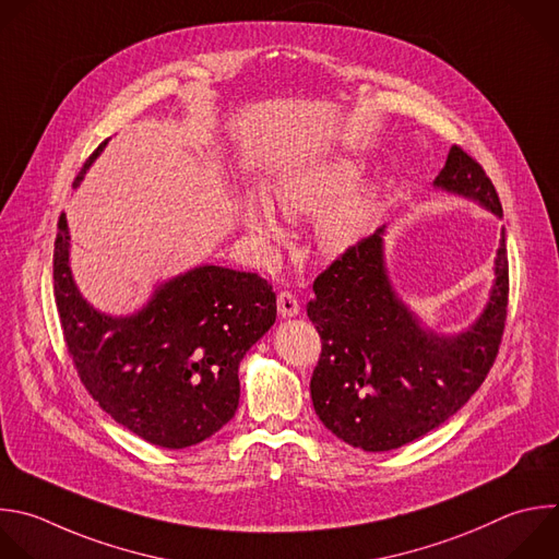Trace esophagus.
I'll return each mask as SVG.
<instances>
[{
  "instance_id": "esophagus-1",
  "label": "esophagus",
  "mask_w": 559,
  "mask_h": 559,
  "mask_svg": "<svg viewBox=\"0 0 559 559\" xmlns=\"http://www.w3.org/2000/svg\"><path fill=\"white\" fill-rule=\"evenodd\" d=\"M276 305H278L281 318H296L300 313V305H298L296 296L289 292H281L276 298Z\"/></svg>"
}]
</instances>
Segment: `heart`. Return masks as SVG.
<instances>
[{"label": "heart", "mask_w": 559, "mask_h": 559, "mask_svg": "<svg viewBox=\"0 0 559 559\" xmlns=\"http://www.w3.org/2000/svg\"><path fill=\"white\" fill-rule=\"evenodd\" d=\"M366 164L344 153H320L283 168L267 186V202L248 193L237 217L241 228L265 254L287 243L285 219H313V239L320 252L340 257L357 246L376 215L380 189L376 183L355 186Z\"/></svg>", "instance_id": "1"}]
</instances>
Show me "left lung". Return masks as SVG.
I'll use <instances>...</instances> for the list:
<instances>
[{
  "instance_id": "left-lung-1",
  "label": "left lung",
  "mask_w": 559,
  "mask_h": 559,
  "mask_svg": "<svg viewBox=\"0 0 559 559\" xmlns=\"http://www.w3.org/2000/svg\"><path fill=\"white\" fill-rule=\"evenodd\" d=\"M432 186L502 219L491 179L459 146ZM386 233L389 224L331 263L307 305L322 337L309 384L313 411L326 430L364 452L397 450L456 415L485 382L507 316L504 228L483 311L450 333L428 326L393 287Z\"/></svg>"
}]
</instances>
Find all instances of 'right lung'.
Returning <instances> with one entry per match:
<instances>
[{
    "label": "right lung",
    "instance_id": "1",
    "mask_svg": "<svg viewBox=\"0 0 559 559\" xmlns=\"http://www.w3.org/2000/svg\"><path fill=\"white\" fill-rule=\"evenodd\" d=\"M105 146L85 162L74 189ZM55 298L87 393L114 421L168 450L198 445L235 417L239 364L276 320L265 278L213 263L157 283L131 313H105L72 276L66 215L55 241Z\"/></svg>",
    "mask_w": 559,
    "mask_h": 559
}]
</instances>
